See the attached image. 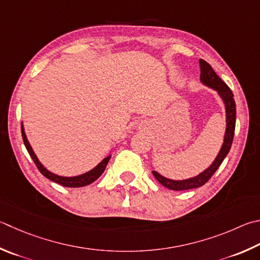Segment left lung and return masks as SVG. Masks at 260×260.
Wrapping results in <instances>:
<instances>
[{
    "label": "left lung",
    "instance_id": "obj_1",
    "mask_svg": "<svg viewBox=\"0 0 260 260\" xmlns=\"http://www.w3.org/2000/svg\"><path fill=\"white\" fill-rule=\"evenodd\" d=\"M200 79L207 86L216 89L218 92L219 96L223 99L226 108V133L224 138V143L221 145V149L219 151L218 155H217L215 161L211 164L209 168H207L205 172H202L199 175L188 179H184V181H173V179H168L158 174L157 172H152L153 176L157 178V181L162 184L165 187L169 188V190L174 191H183V190H191V188L200 187L209 181L211 176L214 175L215 172L219 168V166L223 162L226 155L230 152L231 145L233 142L234 138V131H235V119H237V106H235L234 95L231 88L226 85L220 77L217 75L211 66L206 62L205 60L200 59Z\"/></svg>",
    "mask_w": 260,
    "mask_h": 260
}]
</instances>
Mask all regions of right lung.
Returning <instances> with one entry per match:
<instances>
[{
  "label": "right lung",
  "instance_id": "right-lung-1",
  "mask_svg": "<svg viewBox=\"0 0 260 260\" xmlns=\"http://www.w3.org/2000/svg\"><path fill=\"white\" fill-rule=\"evenodd\" d=\"M21 135H22V140H23V143H25L26 149L28 151V153L32 159V161L35 162L36 167L39 168V171L42 173V175H44L46 178H49L50 181L52 182H55L60 184V185L66 186V187H82V186H86L88 184L93 183L94 181H96V179L102 175V173L105 172V169L107 167L108 162H109L110 160V155L109 157H107L102 160V161L95 168H93L92 171H89L87 173L83 174V175H79V176H74V177H63V176H59V175H55V174H52L51 172H49L48 169L44 168L43 165L40 162V160L37 159V157L34 153V151H32L31 146L29 144V142L27 141L26 138V134H25V131H23V126L21 125Z\"/></svg>",
  "mask_w": 260,
  "mask_h": 260
}]
</instances>
